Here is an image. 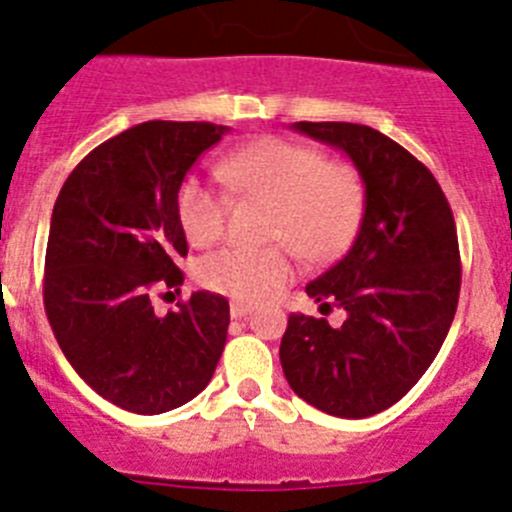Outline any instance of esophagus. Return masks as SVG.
Returning a JSON list of instances; mask_svg holds the SVG:
<instances>
[{"mask_svg":"<svg viewBox=\"0 0 512 512\" xmlns=\"http://www.w3.org/2000/svg\"><path fill=\"white\" fill-rule=\"evenodd\" d=\"M250 311H252V306H250V303H245V301L229 303V313H232V319H242V316H247Z\"/></svg>","mask_w":512,"mask_h":512,"instance_id":"1","label":"esophagus"}]
</instances>
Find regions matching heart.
<instances>
[{
	"label": "heart",
	"instance_id": "1",
	"mask_svg": "<svg viewBox=\"0 0 512 512\" xmlns=\"http://www.w3.org/2000/svg\"><path fill=\"white\" fill-rule=\"evenodd\" d=\"M224 186L245 201L270 206L262 250H216L201 257L196 280L206 290L262 301L293 278V252L306 262H329L352 245L365 214V178L349 160L326 158L319 147L262 140L216 165ZM176 214L191 245L224 237L232 199L222 188L188 176L176 193Z\"/></svg>",
	"mask_w": 512,
	"mask_h": 512
}]
</instances>
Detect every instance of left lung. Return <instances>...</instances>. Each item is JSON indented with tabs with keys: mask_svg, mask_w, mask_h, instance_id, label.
<instances>
[{
	"mask_svg": "<svg viewBox=\"0 0 512 512\" xmlns=\"http://www.w3.org/2000/svg\"><path fill=\"white\" fill-rule=\"evenodd\" d=\"M339 147L365 178V214L347 255L306 285L342 326L290 313L280 365L298 398L339 418L398 403L434 362L454 321L462 260L454 214L434 173L382 132L352 122H296Z\"/></svg>",
	"mask_w": 512,
	"mask_h": 512,
	"instance_id": "8db88e82",
	"label": "left lung"
}]
</instances>
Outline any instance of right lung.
<instances>
[{"label":"right lung","mask_w":512,"mask_h":512,"mask_svg":"<svg viewBox=\"0 0 512 512\" xmlns=\"http://www.w3.org/2000/svg\"><path fill=\"white\" fill-rule=\"evenodd\" d=\"M227 127L142 122L101 142L63 183L50 219L43 303L81 380L124 411L155 416L209 385L227 344L229 303L199 290L158 316L188 255L176 193Z\"/></svg>","instance_id":"add662e5"}]
</instances>
